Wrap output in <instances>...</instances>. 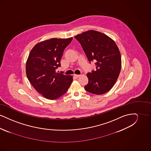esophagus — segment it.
Listing matches in <instances>:
<instances>
[{
  "label": "esophagus",
  "instance_id": "1",
  "mask_svg": "<svg viewBox=\"0 0 151 151\" xmlns=\"http://www.w3.org/2000/svg\"><path fill=\"white\" fill-rule=\"evenodd\" d=\"M80 76V75H73V77L77 79V78H79Z\"/></svg>",
  "mask_w": 151,
  "mask_h": 151
}]
</instances>
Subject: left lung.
I'll use <instances>...</instances> for the list:
<instances>
[{"label": "left lung", "instance_id": "1", "mask_svg": "<svg viewBox=\"0 0 151 151\" xmlns=\"http://www.w3.org/2000/svg\"><path fill=\"white\" fill-rule=\"evenodd\" d=\"M75 38L79 41L90 63L94 62L96 70L86 74L87 92L102 94L109 91L116 81L121 69L120 51L115 42L108 36L88 30Z\"/></svg>", "mask_w": 151, "mask_h": 151}]
</instances>
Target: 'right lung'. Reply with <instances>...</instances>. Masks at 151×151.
<instances>
[{"mask_svg": "<svg viewBox=\"0 0 151 151\" xmlns=\"http://www.w3.org/2000/svg\"><path fill=\"white\" fill-rule=\"evenodd\" d=\"M72 40L51 38L37 43L30 52L26 63L27 78L36 91L47 99L59 98L72 83V76L55 71L60 67L65 48Z\"/></svg>", "mask_w": 151, "mask_h": 151, "instance_id": "right-lung-1", "label": "right lung"}]
</instances>
